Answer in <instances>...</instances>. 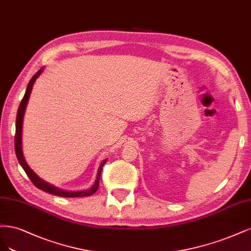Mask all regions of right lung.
I'll use <instances>...</instances> for the list:
<instances>
[{
	"instance_id": "right-lung-1",
	"label": "right lung",
	"mask_w": 251,
	"mask_h": 251,
	"mask_svg": "<svg viewBox=\"0 0 251 251\" xmlns=\"http://www.w3.org/2000/svg\"><path fill=\"white\" fill-rule=\"evenodd\" d=\"M44 71V68L40 69L36 74L31 78V80L28 83L27 90L25 95H24V98L21 101V104L19 106V110H18V115H17V123H15V136H14V150H15V154H17L18 160L20 165L22 166V168L24 169V171L26 172V174L28 175V177L30 178V180L32 181L36 188H38L39 190H42L44 192L50 193L52 195H56L59 197H84V196H90L93 195L94 193L97 192L99 188V180H100V175L102 172V168L106 163V159H104L102 163L100 164V167L98 169V173H97V178L95 180V183L93 184V187L88 190L85 191H78V192H67V191H62L58 188H55L53 185L49 184L48 182L44 181L43 179H40L39 177L32 171V169L27 165L25 157H24L23 154V150H22V132H23V120H24V115H25V110L27 107L28 104V100L30 98V94L32 91V87H33V84L35 82V80L37 79V77L42 74V72Z\"/></svg>"
}]
</instances>
